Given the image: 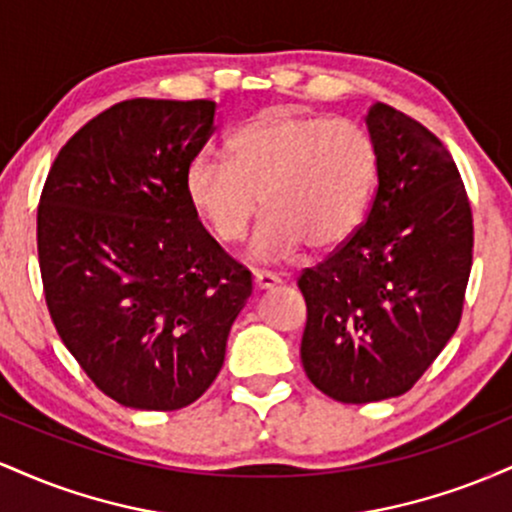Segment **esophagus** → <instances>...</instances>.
I'll return each instance as SVG.
<instances>
[{
    "label": "esophagus",
    "instance_id": "34e87169",
    "mask_svg": "<svg viewBox=\"0 0 512 512\" xmlns=\"http://www.w3.org/2000/svg\"><path fill=\"white\" fill-rule=\"evenodd\" d=\"M252 276H255V286L260 291L274 289L276 284H281L279 276H276L274 272H267V269H255V272H252Z\"/></svg>",
    "mask_w": 512,
    "mask_h": 512
}]
</instances>
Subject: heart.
Returning a JSON list of instances; mask_svg holds the SVG:
<instances>
[{"label": "heart", "mask_w": 512, "mask_h": 512, "mask_svg": "<svg viewBox=\"0 0 512 512\" xmlns=\"http://www.w3.org/2000/svg\"><path fill=\"white\" fill-rule=\"evenodd\" d=\"M226 158L202 154L185 173L187 202L219 243L245 238L257 211H267L252 240L257 260L291 255L298 245L330 250L366 214L378 151L351 120L262 110L226 142Z\"/></svg>", "instance_id": "b5f03b06"}]
</instances>
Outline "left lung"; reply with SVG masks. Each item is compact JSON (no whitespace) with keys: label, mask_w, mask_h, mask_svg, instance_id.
Returning a JSON list of instances; mask_svg holds the SVG:
<instances>
[{"label":"left lung","mask_w":512,"mask_h":512,"mask_svg":"<svg viewBox=\"0 0 512 512\" xmlns=\"http://www.w3.org/2000/svg\"><path fill=\"white\" fill-rule=\"evenodd\" d=\"M366 122L378 151L366 221L298 276L305 375L344 404L416 385L460 325L474 252L472 207L443 142L385 103Z\"/></svg>","instance_id":"obj_1"}]
</instances>
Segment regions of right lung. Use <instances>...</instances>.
Listing matches in <instances>:
<instances>
[{
	"label": "right lung",
	"mask_w": 512,
	"mask_h": 512,
	"mask_svg": "<svg viewBox=\"0 0 512 512\" xmlns=\"http://www.w3.org/2000/svg\"><path fill=\"white\" fill-rule=\"evenodd\" d=\"M214 113V101L115 103L62 146L40 192L52 325L122 407L175 411L202 397L252 293L248 269L187 202Z\"/></svg>",
	"instance_id": "add662e5"
}]
</instances>
